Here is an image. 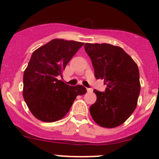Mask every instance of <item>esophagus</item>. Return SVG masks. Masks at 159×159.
<instances>
[{
	"label": "esophagus",
	"instance_id": "34e87169",
	"mask_svg": "<svg viewBox=\"0 0 159 159\" xmlns=\"http://www.w3.org/2000/svg\"><path fill=\"white\" fill-rule=\"evenodd\" d=\"M87 91H88V92H92V88H87Z\"/></svg>",
	"mask_w": 159,
	"mask_h": 159
}]
</instances>
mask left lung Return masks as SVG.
<instances>
[{"label": "left lung", "instance_id": "obj_1", "mask_svg": "<svg viewBox=\"0 0 159 159\" xmlns=\"http://www.w3.org/2000/svg\"><path fill=\"white\" fill-rule=\"evenodd\" d=\"M96 79H103L104 92L94 90L97 99L90 107L94 121L107 128L124 123L137 106L140 93L137 64L122 48L109 43H85Z\"/></svg>", "mask_w": 159, "mask_h": 159}]
</instances>
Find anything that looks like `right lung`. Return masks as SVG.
<instances>
[{"mask_svg":"<svg viewBox=\"0 0 159 159\" xmlns=\"http://www.w3.org/2000/svg\"><path fill=\"white\" fill-rule=\"evenodd\" d=\"M84 43L55 39L32 54L24 72L23 96L29 110L43 122H56L66 116L77 95L87 92L82 85L59 80L67 64Z\"/></svg>","mask_w":159,"mask_h":159,"instance_id":"add662e5","label":"right lung"}]
</instances>
